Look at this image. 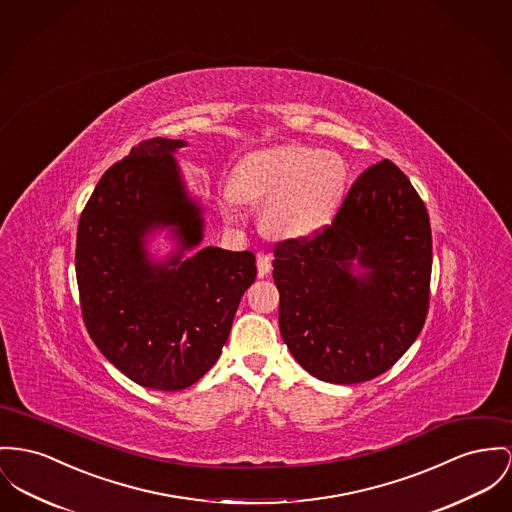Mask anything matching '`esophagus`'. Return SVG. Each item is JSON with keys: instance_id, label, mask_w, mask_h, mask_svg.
Wrapping results in <instances>:
<instances>
[{"instance_id": "34e87169", "label": "esophagus", "mask_w": 512, "mask_h": 512, "mask_svg": "<svg viewBox=\"0 0 512 512\" xmlns=\"http://www.w3.org/2000/svg\"><path fill=\"white\" fill-rule=\"evenodd\" d=\"M256 266H258V275L264 277L266 273H270V270H272V256L266 254V252H258L256 254Z\"/></svg>"}]
</instances>
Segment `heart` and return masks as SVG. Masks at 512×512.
<instances>
[{
	"instance_id": "heart-1",
	"label": "heart",
	"mask_w": 512,
	"mask_h": 512,
	"mask_svg": "<svg viewBox=\"0 0 512 512\" xmlns=\"http://www.w3.org/2000/svg\"><path fill=\"white\" fill-rule=\"evenodd\" d=\"M349 171L343 157L308 145L248 153L233 172L227 202H263L262 227L275 239L305 240L338 215Z\"/></svg>"
}]
</instances>
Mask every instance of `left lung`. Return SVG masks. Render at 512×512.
<instances>
[{"label": "left lung", "mask_w": 512, "mask_h": 512, "mask_svg": "<svg viewBox=\"0 0 512 512\" xmlns=\"http://www.w3.org/2000/svg\"><path fill=\"white\" fill-rule=\"evenodd\" d=\"M273 256L281 338L310 375L365 382L417 340L429 310L431 225L392 161L359 174L322 233L281 240Z\"/></svg>", "instance_id": "left-lung-1"}]
</instances>
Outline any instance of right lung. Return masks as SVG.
<instances>
[{
	"label": "right lung",
	"instance_id": "obj_1",
	"mask_svg": "<svg viewBox=\"0 0 512 512\" xmlns=\"http://www.w3.org/2000/svg\"><path fill=\"white\" fill-rule=\"evenodd\" d=\"M182 139L153 137L104 172L85 205L75 273L87 332L104 357L145 388L174 392L198 382L229 338L244 291L256 279L250 250L205 246L202 207L184 190L172 153ZM174 226L179 250L153 263L144 239Z\"/></svg>",
	"mask_w": 512,
	"mask_h": 512
}]
</instances>
